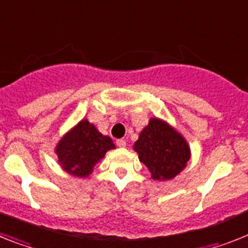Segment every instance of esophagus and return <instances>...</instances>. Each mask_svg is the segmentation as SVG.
<instances>
[{"label":"esophagus","instance_id":"34e87169","mask_svg":"<svg viewBox=\"0 0 248 248\" xmlns=\"http://www.w3.org/2000/svg\"><path fill=\"white\" fill-rule=\"evenodd\" d=\"M116 145L120 148H124L126 145V141L124 140V139H118V140H116Z\"/></svg>","mask_w":248,"mask_h":248}]
</instances>
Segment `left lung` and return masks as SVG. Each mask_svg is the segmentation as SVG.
Listing matches in <instances>:
<instances>
[{
	"label": "left lung",
	"mask_w": 248,
	"mask_h": 248,
	"mask_svg": "<svg viewBox=\"0 0 248 248\" xmlns=\"http://www.w3.org/2000/svg\"><path fill=\"white\" fill-rule=\"evenodd\" d=\"M134 149L156 181L172 179L189 160V147L179 133L162 120L152 119L141 130Z\"/></svg>",
	"instance_id": "left-lung-1"
}]
</instances>
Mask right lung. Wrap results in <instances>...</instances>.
<instances>
[{"instance_id": "add662e5", "label": "right lung", "mask_w": 248, "mask_h": 248, "mask_svg": "<svg viewBox=\"0 0 248 248\" xmlns=\"http://www.w3.org/2000/svg\"><path fill=\"white\" fill-rule=\"evenodd\" d=\"M114 148L115 145L109 137H104L88 120H81L59 141L56 154L67 173L88 177L93 172V167L108 150Z\"/></svg>"}]
</instances>
